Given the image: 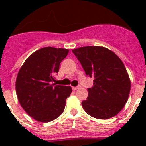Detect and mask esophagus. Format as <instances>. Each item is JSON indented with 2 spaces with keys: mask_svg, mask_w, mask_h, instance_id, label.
<instances>
[{
  "mask_svg": "<svg viewBox=\"0 0 146 146\" xmlns=\"http://www.w3.org/2000/svg\"><path fill=\"white\" fill-rule=\"evenodd\" d=\"M80 87H81V86H76V87H72V89H73V91H76V90L80 89Z\"/></svg>",
  "mask_w": 146,
  "mask_h": 146,
  "instance_id": "1",
  "label": "esophagus"
}]
</instances>
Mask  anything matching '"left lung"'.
Returning <instances> with one entry per match:
<instances>
[{"mask_svg":"<svg viewBox=\"0 0 146 146\" xmlns=\"http://www.w3.org/2000/svg\"><path fill=\"white\" fill-rule=\"evenodd\" d=\"M86 76L92 77L93 86L82 101L84 111L92 117L106 120L117 115L127 103L130 80L122 60L109 49L86 46L73 49Z\"/></svg>","mask_w":146,"mask_h":146,"instance_id":"8db88e82","label":"left lung"}]
</instances>
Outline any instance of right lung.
<instances>
[{
    "label": "right lung",
    "mask_w": 146,
    "mask_h": 146,
    "mask_svg": "<svg viewBox=\"0 0 146 146\" xmlns=\"http://www.w3.org/2000/svg\"><path fill=\"white\" fill-rule=\"evenodd\" d=\"M68 52V49L43 48L32 54L19 69L17 98L24 111L39 122H50L60 116L70 96V86L54 83L60 64Z\"/></svg>",
    "instance_id": "obj_1"
}]
</instances>
